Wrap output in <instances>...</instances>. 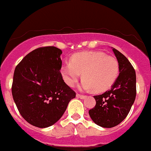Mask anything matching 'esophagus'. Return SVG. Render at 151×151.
Wrapping results in <instances>:
<instances>
[{"mask_svg": "<svg viewBox=\"0 0 151 151\" xmlns=\"http://www.w3.org/2000/svg\"><path fill=\"white\" fill-rule=\"evenodd\" d=\"M76 97L78 99H84L86 98V96L85 95H81V94H79V93H77L76 94Z\"/></svg>", "mask_w": 151, "mask_h": 151, "instance_id": "1", "label": "esophagus"}]
</instances>
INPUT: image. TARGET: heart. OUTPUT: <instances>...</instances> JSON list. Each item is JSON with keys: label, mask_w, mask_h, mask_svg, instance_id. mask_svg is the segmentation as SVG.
<instances>
[{"label": "heart", "mask_w": 151, "mask_h": 151, "mask_svg": "<svg viewBox=\"0 0 151 151\" xmlns=\"http://www.w3.org/2000/svg\"><path fill=\"white\" fill-rule=\"evenodd\" d=\"M66 83L73 87L82 73L81 88L101 92L114 83L119 73V64L114 57L100 51L82 52L71 58L70 63H64L61 68Z\"/></svg>", "instance_id": "1"}]
</instances>
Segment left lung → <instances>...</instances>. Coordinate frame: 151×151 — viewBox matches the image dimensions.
<instances>
[{"mask_svg":"<svg viewBox=\"0 0 151 151\" xmlns=\"http://www.w3.org/2000/svg\"><path fill=\"white\" fill-rule=\"evenodd\" d=\"M119 64V74L111 89L94 96L95 106L88 111L96 124L110 128L122 122L133 104L136 96V73L127 58L113 48Z\"/></svg>","mask_w":151,"mask_h":151,"instance_id":"obj_1","label":"left lung"}]
</instances>
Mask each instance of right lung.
<instances>
[{"instance_id": "right-lung-1", "label": "right lung", "mask_w": 151, "mask_h": 151, "mask_svg": "<svg viewBox=\"0 0 151 151\" xmlns=\"http://www.w3.org/2000/svg\"><path fill=\"white\" fill-rule=\"evenodd\" d=\"M61 50L42 47L16 67L11 92L22 117L32 125L50 127L64 114L76 92L63 79Z\"/></svg>"}]
</instances>
